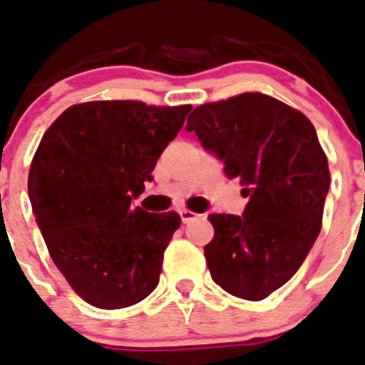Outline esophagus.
<instances>
[{"label": "esophagus", "mask_w": 365, "mask_h": 365, "mask_svg": "<svg viewBox=\"0 0 365 365\" xmlns=\"http://www.w3.org/2000/svg\"><path fill=\"white\" fill-rule=\"evenodd\" d=\"M180 217H182V223H189V221L196 220V217H198V214H194L192 210L182 209L180 210Z\"/></svg>", "instance_id": "1"}]
</instances>
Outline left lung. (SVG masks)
Returning <instances> with one entry per match:
<instances>
[{"label": "left lung", "instance_id": "left-lung-1", "mask_svg": "<svg viewBox=\"0 0 365 365\" xmlns=\"http://www.w3.org/2000/svg\"><path fill=\"white\" fill-rule=\"evenodd\" d=\"M185 129L248 198L241 216H209L210 275L230 295L267 299L294 277L321 232L329 169L315 128L268 95L243 93L198 106Z\"/></svg>", "mask_w": 365, "mask_h": 365}]
</instances>
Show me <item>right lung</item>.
Segmentation results:
<instances>
[{
	"label": "right lung",
	"instance_id": "right-lung-1",
	"mask_svg": "<svg viewBox=\"0 0 365 365\" xmlns=\"http://www.w3.org/2000/svg\"><path fill=\"white\" fill-rule=\"evenodd\" d=\"M190 106L135 101L71 106L41 138L29 198L50 257L88 304L118 309L158 284L176 212L133 207Z\"/></svg>",
	"mask_w": 365,
	"mask_h": 365
}]
</instances>
